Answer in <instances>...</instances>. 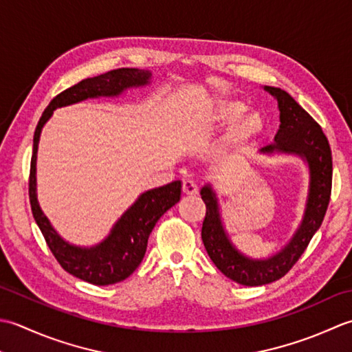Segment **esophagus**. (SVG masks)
<instances>
[{"instance_id": "esophagus-1", "label": "esophagus", "mask_w": 352, "mask_h": 352, "mask_svg": "<svg viewBox=\"0 0 352 352\" xmlns=\"http://www.w3.org/2000/svg\"><path fill=\"white\" fill-rule=\"evenodd\" d=\"M182 190H184L185 195L192 196V195H197V192H199V186L195 181H190V179H186V181H184Z\"/></svg>"}]
</instances>
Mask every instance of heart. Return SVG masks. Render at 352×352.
<instances>
[{
  "label": "heart",
  "mask_w": 352,
  "mask_h": 352,
  "mask_svg": "<svg viewBox=\"0 0 352 352\" xmlns=\"http://www.w3.org/2000/svg\"><path fill=\"white\" fill-rule=\"evenodd\" d=\"M248 106L235 98L220 100L208 116V124L211 127H226L221 140V147L229 152L245 150L264 131V120L260 112L249 111Z\"/></svg>",
  "instance_id": "b5f03b06"
}]
</instances>
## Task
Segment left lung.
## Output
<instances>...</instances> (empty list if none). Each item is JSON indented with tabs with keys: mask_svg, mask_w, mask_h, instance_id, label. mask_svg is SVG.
Listing matches in <instances>:
<instances>
[{
	"mask_svg": "<svg viewBox=\"0 0 352 352\" xmlns=\"http://www.w3.org/2000/svg\"><path fill=\"white\" fill-rule=\"evenodd\" d=\"M278 102L279 129L272 144L260 150L261 155H292L302 160L308 167V195L302 220L276 254L267 258L248 256L235 248L221 220L220 204L211 184L200 190L206 205L202 225V241L208 255L217 269L241 285H264L283 278L304 254L325 217L331 195L333 160L325 133L310 113L302 109L289 92L274 86H264Z\"/></svg>",
	"mask_w": 352,
	"mask_h": 352,
	"instance_id": "8db88e82",
	"label": "left lung"
}]
</instances>
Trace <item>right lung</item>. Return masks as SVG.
Segmentation results:
<instances>
[{"instance_id":"obj_1","label":"right lung","mask_w":352,"mask_h":352,"mask_svg":"<svg viewBox=\"0 0 352 352\" xmlns=\"http://www.w3.org/2000/svg\"><path fill=\"white\" fill-rule=\"evenodd\" d=\"M150 80H152V73L148 69L138 68L112 69L97 77L85 78L56 96L36 126L30 182H28L33 217L60 266L68 274L86 283L109 285L123 281L133 274L144 258L148 235L153 231L156 221L181 199L182 182L173 181L141 192L138 199L123 212V216L113 223L111 232L102 241L89 248L76 246L62 239L39 206L38 192H36V160H38L42 127L52 118L57 107L80 103L88 98L118 97L127 89L150 85Z\"/></svg>"}]
</instances>
